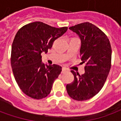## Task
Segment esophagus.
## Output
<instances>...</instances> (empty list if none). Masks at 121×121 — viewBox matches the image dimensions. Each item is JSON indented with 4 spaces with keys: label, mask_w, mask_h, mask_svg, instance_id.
Masks as SVG:
<instances>
[{
    "label": "esophagus",
    "mask_w": 121,
    "mask_h": 121,
    "mask_svg": "<svg viewBox=\"0 0 121 121\" xmlns=\"http://www.w3.org/2000/svg\"><path fill=\"white\" fill-rule=\"evenodd\" d=\"M67 71H68V70H67V69L65 68V67H63V68H62V71H61V73H65L67 72Z\"/></svg>",
    "instance_id": "esophagus-1"
}]
</instances>
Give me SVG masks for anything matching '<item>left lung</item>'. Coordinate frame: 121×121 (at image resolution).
Instances as JSON below:
<instances>
[{"instance_id":"1","label":"left lung","mask_w":121,"mask_h":121,"mask_svg":"<svg viewBox=\"0 0 121 121\" xmlns=\"http://www.w3.org/2000/svg\"><path fill=\"white\" fill-rule=\"evenodd\" d=\"M69 29L80 38V64L86 66L81 76L71 71L74 79L66 89L72 99L83 101L96 95L104 86L111 68L112 48L106 35L91 23L83 22Z\"/></svg>"}]
</instances>
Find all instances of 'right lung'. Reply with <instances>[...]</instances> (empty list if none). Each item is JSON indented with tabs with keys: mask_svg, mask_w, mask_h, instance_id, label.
<instances>
[{
	"mask_svg": "<svg viewBox=\"0 0 121 121\" xmlns=\"http://www.w3.org/2000/svg\"><path fill=\"white\" fill-rule=\"evenodd\" d=\"M67 28L52 27L37 21L25 25L15 35L12 43L11 65L18 86L27 96L41 99L50 93L61 67L44 64L41 54L47 52L54 41Z\"/></svg>",
	"mask_w": 121,
	"mask_h": 121,
	"instance_id": "add662e5",
	"label": "right lung"
}]
</instances>
